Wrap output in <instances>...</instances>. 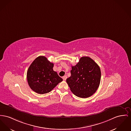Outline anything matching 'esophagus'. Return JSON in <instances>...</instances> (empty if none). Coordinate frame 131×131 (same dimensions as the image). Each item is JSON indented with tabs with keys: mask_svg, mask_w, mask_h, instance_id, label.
Segmentation results:
<instances>
[{
	"mask_svg": "<svg viewBox=\"0 0 131 131\" xmlns=\"http://www.w3.org/2000/svg\"><path fill=\"white\" fill-rule=\"evenodd\" d=\"M67 79V77L66 75H64L63 77H62V79L63 80H66Z\"/></svg>",
	"mask_w": 131,
	"mask_h": 131,
	"instance_id": "esophagus-1",
	"label": "esophagus"
}]
</instances>
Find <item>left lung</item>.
Masks as SVG:
<instances>
[{"label": "left lung", "instance_id": "8db88e82", "mask_svg": "<svg viewBox=\"0 0 131 131\" xmlns=\"http://www.w3.org/2000/svg\"><path fill=\"white\" fill-rule=\"evenodd\" d=\"M71 68V76L66 80L71 91L82 98L92 95L100 82L101 74L98 65L90 58L82 57Z\"/></svg>", "mask_w": 131, "mask_h": 131}]
</instances>
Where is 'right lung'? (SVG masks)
Instances as JSON below:
<instances>
[{"label": "right lung", "instance_id": "1", "mask_svg": "<svg viewBox=\"0 0 131 131\" xmlns=\"http://www.w3.org/2000/svg\"><path fill=\"white\" fill-rule=\"evenodd\" d=\"M53 63L44 56L37 57L27 73L28 84L35 92L43 94L51 91L62 79L53 70Z\"/></svg>", "mask_w": 131, "mask_h": 131}]
</instances>
